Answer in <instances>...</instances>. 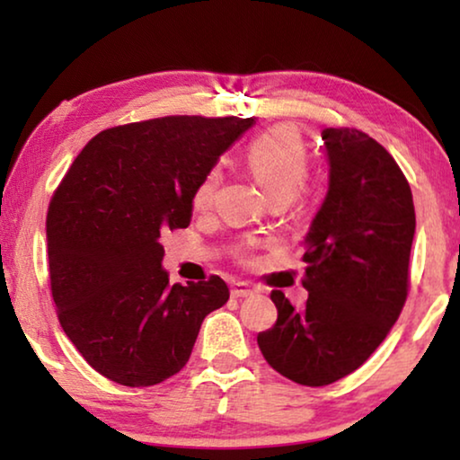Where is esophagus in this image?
Here are the masks:
<instances>
[{"instance_id":"34e87169","label":"esophagus","mask_w":460,"mask_h":460,"mask_svg":"<svg viewBox=\"0 0 460 460\" xmlns=\"http://www.w3.org/2000/svg\"><path fill=\"white\" fill-rule=\"evenodd\" d=\"M249 295H253V288L249 287V282H232V297H249Z\"/></svg>"}]
</instances>
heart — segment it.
Here are the masks:
<instances>
[{"instance_id":"b5f03b06","label":"heart","mask_w":460,"mask_h":460,"mask_svg":"<svg viewBox=\"0 0 460 460\" xmlns=\"http://www.w3.org/2000/svg\"><path fill=\"white\" fill-rule=\"evenodd\" d=\"M249 165L270 200H291L301 190L310 172V155L304 137L291 125H280L261 134L249 148ZM222 180V169L211 167L199 181L192 194V205L197 211L209 209L216 190Z\"/></svg>"}]
</instances>
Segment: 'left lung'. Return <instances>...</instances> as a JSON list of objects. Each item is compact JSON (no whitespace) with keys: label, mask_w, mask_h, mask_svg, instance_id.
Listing matches in <instances>:
<instances>
[{"label":"left lung","mask_w":460,"mask_h":460,"mask_svg":"<svg viewBox=\"0 0 460 460\" xmlns=\"http://www.w3.org/2000/svg\"><path fill=\"white\" fill-rule=\"evenodd\" d=\"M329 188L304 238L307 301L272 291L279 318L257 335L276 373L331 385L379 348L408 295L411 186L394 156L358 129H323Z\"/></svg>","instance_id":"left-lung-1"}]
</instances>
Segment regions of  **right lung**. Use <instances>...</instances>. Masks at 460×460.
<instances>
[{
    "label": "right lung",
    "instance_id": "right-lung-1",
    "mask_svg": "<svg viewBox=\"0 0 460 460\" xmlns=\"http://www.w3.org/2000/svg\"><path fill=\"white\" fill-rule=\"evenodd\" d=\"M253 119L161 117L100 131L48 211L52 297L92 368L128 387L180 373L205 316L230 297L211 276L169 285L161 238L188 228L192 194Z\"/></svg>",
    "mask_w": 460,
    "mask_h": 460
}]
</instances>
